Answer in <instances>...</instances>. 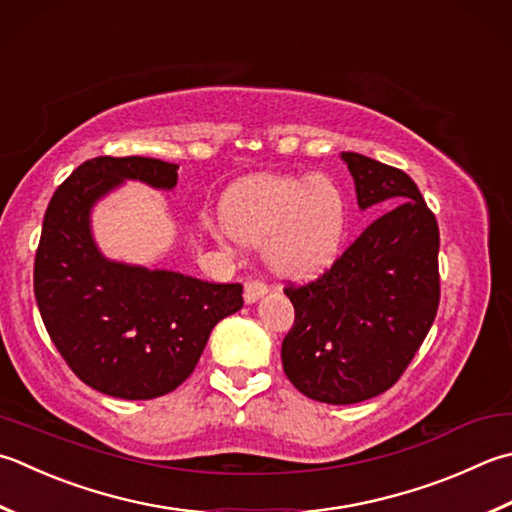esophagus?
<instances>
[{
	"mask_svg": "<svg viewBox=\"0 0 512 512\" xmlns=\"http://www.w3.org/2000/svg\"><path fill=\"white\" fill-rule=\"evenodd\" d=\"M266 284L259 282V279H248V282L244 284V299L246 304H255L259 297L266 295Z\"/></svg>",
	"mask_w": 512,
	"mask_h": 512,
	"instance_id": "34e87169",
	"label": "esophagus"
}]
</instances>
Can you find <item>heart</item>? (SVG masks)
Returning a JSON list of instances; mask_svg holds the SVG:
<instances>
[{"label": "heart", "instance_id": "obj_1", "mask_svg": "<svg viewBox=\"0 0 512 512\" xmlns=\"http://www.w3.org/2000/svg\"><path fill=\"white\" fill-rule=\"evenodd\" d=\"M224 226L246 244H263L275 275L302 279L335 262L348 230L344 190L326 175L259 177L224 199Z\"/></svg>", "mask_w": 512, "mask_h": 512}]
</instances>
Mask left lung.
<instances>
[{"label":"left lung","mask_w":512,"mask_h":512,"mask_svg":"<svg viewBox=\"0 0 512 512\" xmlns=\"http://www.w3.org/2000/svg\"><path fill=\"white\" fill-rule=\"evenodd\" d=\"M357 204L388 208L322 277L284 293L295 324L282 364L315 402L357 404L382 395L422 346L439 306V228L404 170L342 153Z\"/></svg>","instance_id":"8db88e82"}]
</instances>
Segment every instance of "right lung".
<instances>
[{"instance_id": "add662e5", "label": "right lung", "mask_w": 512, "mask_h": 512, "mask_svg": "<svg viewBox=\"0 0 512 512\" xmlns=\"http://www.w3.org/2000/svg\"><path fill=\"white\" fill-rule=\"evenodd\" d=\"M177 164L153 157H95L75 168L46 208L35 255V299L70 370L119 399H155L184 384L210 330L244 306L242 284H213L173 270L106 259L90 233V210L137 179L177 184Z\"/></svg>"}]
</instances>
